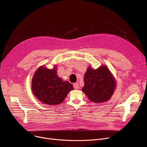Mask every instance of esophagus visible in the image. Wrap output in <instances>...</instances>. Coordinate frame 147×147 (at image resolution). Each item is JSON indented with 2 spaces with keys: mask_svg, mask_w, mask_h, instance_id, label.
I'll use <instances>...</instances> for the list:
<instances>
[{
  "mask_svg": "<svg viewBox=\"0 0 147 147\" xmlns=\"http://www.w3.org/2000/svg\"><path fill=\"white\" fill-rule=\"evenodd\" d=\"M73 86L75 89H78L79 88V84L78 83H75L74 84H73Z\"/></svg>",
  "mask_w": 147,
  "mask_h": 147,
  "instance_id": "esophagus-1",
  "label": "esophagus"
}]
</instances>
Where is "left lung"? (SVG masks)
I'll use <instances>...</instances> for the list:
<instances>
[{
    "instance_id": "8db88e82",
    "label": "left lung",
    "mask_w": 147,
    "mask_h": 147,
    "mask_svg": "<svg viewBox=\"0 0 147 147\" xmlns=\"http://www.w3.org/2000/svg\"><path fill=\"white\" fill-rule=\"evenodd\" d=\"M84 83L82 91L90 101L95 103L109 101L116 86L113 76L105 65L96 69L88 67L84 76Z\"/></svg>"
}]
</instances>
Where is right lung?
Returning a JSON list of instances; mask_svg holds the SVG:
<instances>
[{"label": "right lung", "mask_w": 147, "mask_h": 147, "mask_svg": "<svg viewBox=\"0 0 147 147\" xmlns=\"http://www.w3.org/2000/svg\"><path fill=\"white\" fill-rule=\"evenodd\" d=\"M32 88L37 98L49 105L63 102L68 92L74 89L72 84L59 78L56 67L48 69L44 66L38 68L35 72Z\"/></svg>", "instance_id": "1"}]
</instances>
